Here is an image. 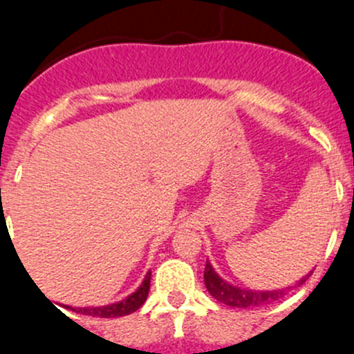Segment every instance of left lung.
Listing matches in <instances>:
<instances>
[{
	"instance_id": "1",
	"label": "left lung",
	"mask_w": 354,
	"mask_h": 354,
	"mask_svg": "<svg viewBox=\"0 0 354 354\" xmlns=\"http://www.w3.org/2000/svg\"><path fill=\"white\" fill-rule=\"evenodd\" d=\"M313 272H310L308 275H304L303 279L297 280L294 283V287H299L310 279V275ZM204 282L207 292L214 297L219 303L226 304V306L232 308H261L264 304H270L273 301H279L280 297H283L287 294V290L292 289V286L286 287V289H277V290H252V289H242V287L232 286L230 282L223 280L221 277L216 273V270L212 268V264L205 263L204 270Z\"/></svg>"
}]
</instances>
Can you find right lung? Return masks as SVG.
Instances as JSON below:
<instances>
[{
  "label": "right lung",
  "mask_w": 354,
  "mask_h": 354,
  "mask_svg": "<svg viewBox=\"0 0 354 354\" xmlns=\"http://www.w3.org/2000/svg\"><path fill=\"white\" fill-rule=\"evenodd\" d=\"M150 277H152V272L147 273L142 286H140L131 296H128L122 301H118V303L114 304H107V306H86V308L65 306V308L75 311V313L86 315V317H98V318L126 317V315L133 313V311H136L138 308H142L143 303L147 301V296H149V290H150Z\"/></svg>",
  "instance_id": "right-lung-1"
}]
</instances>
